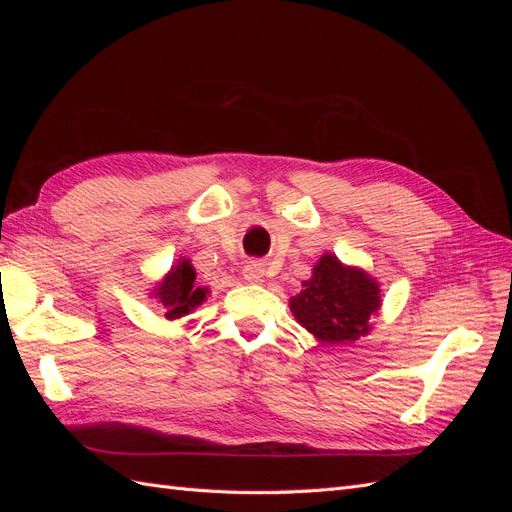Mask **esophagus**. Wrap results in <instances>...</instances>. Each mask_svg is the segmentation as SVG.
<instances>
[{
	"label": "esophagus",
	"instance_id": "34e87169",
	"mask_svg": "<svg viewBox=\"0 0 512 512\" xmlns=\"http://www.w3.org/2000/svg\"><path fill=\"white\" fill-rule=\"evenodd\" d=\"M262 277H265V267H262L260 262L252 260V262H247V265L243 267V280L245 282L258 284V282H262Z\"/></svg>",
	"mask_w": 512,
	"mask_h": 512
}]
</instances>
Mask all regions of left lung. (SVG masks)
Segmentation results:
<instances>
[{
	"mask_svg": "<svg viewBox=\"0 0 512 512\" xmlns=\"http://www.w3.org/2000/svg\"><path fill=\"white\" fill-rule=\"evenodd\" d=\"M382 307L380 284L365 269L344 265L335 254H324L290 297V312L320 344H352L369 335L371 316Z\"/></svg>",
	"mask_w": 512,
	"mask_h": 512,
	"instance_id": "obj_1",
	"label": "left lung"
}]
</instances>
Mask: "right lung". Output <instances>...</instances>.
Wrapping results in <instances>:
<instances>
[{"mask_svg":"<svg viewBox=\"0 0 512 512\" xmlns=\"http://www.w3.org/2000/svg\"><path fill=\"white\" fill-rule=\"evenodd\" d=\"M209 294V286L196 284V269L192 267V260L181 256L177 262H173V267L168 269L162 280L151 288L149 297L162 305L166 320H179L203 305Z\"/></svg>","mask_w":512,"mask_h":512,"instance_id":"add662e5","label":"right lung"}]
</instances>
